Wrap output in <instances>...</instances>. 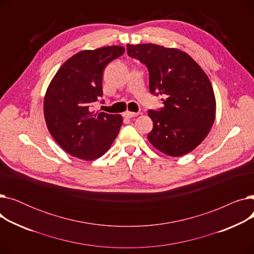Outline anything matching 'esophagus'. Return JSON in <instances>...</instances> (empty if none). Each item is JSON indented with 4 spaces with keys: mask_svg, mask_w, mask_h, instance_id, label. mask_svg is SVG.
Returning a JSON list of instances; mask_svg holds the SVG:
<instances>
[{
    "mask_svg": "<svg viewBox=\"0 0 254 254\" xmlns=\"http://www.w3.org/2000/svg\"><path fill=\"white\" fill-rule=\"evenodd\" d=\"M138 114H139V113H137V112L126 111V112L124 113V116H125V117H127V118H132V117H136V116H138Z\"/></svg>",
    "mask_w": 254,
    "mask_h": 254,
    "instance_id": "esophagus-1",
    "label": "esophagus"
}]
</instances>
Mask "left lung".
I'll return each mask as SVG.
<instances>
[{
  "label": "left lung",
  "instance_id": "1",
  "mask_svg": "<svg viewBox=\"0 0 254 254\" xmlns=\"http://www.w3.org/2000/svg\"><path fill=\"white\" fill-rule=\"evenodd\" d=\"M127 55L149 72V89L164 96L163 108L149 110L153 128L147 139L170 156L192 151L207 137L215 119L216 102L206 73L189 55L156 44L127 45Z\"/></svg>",
  "mask_w": 254,
  "mask_h": 254
}]
</instances>
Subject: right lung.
I'll return each mask as SVG.
<instances>
[{
    "instance_id": "obj_1",
    "label": "right lung",
    "mask_w": 254,
    "mask_h": 254,
    "mask_svg": "<svg viewBox=\"0 0 254 254\" xmlns=\"http://www.w3.org/2000/svg\"><path fill=\"white\" fill-rule=\"evenodd\" d=\"M125 53L123 46L80 51L59 69L46 90L44 117L48 130L72 156L93 161L108 151L123 125L119 114L90 110L103 96L105 66Z\"/></svg>"
}]
</instances>
